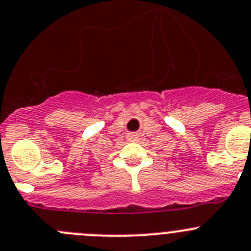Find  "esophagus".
Here are the masks:
<instances>
[{
  "instance_id": "esophagus-1",
  "label": "esophagus",
  "mask_w": 251,
  "mask_h": 251,
  "mask_svg": "<svg viewBox=\"0 0 251 251\" xmlns=\"http://www.w3.org/2000/svg\"><path fill=\"white\" fill-rule=\"evenodd\" d=\"M136 140H137V135H136V133H128L127 141H136Z\"/></svg>"
}]
</instances>
